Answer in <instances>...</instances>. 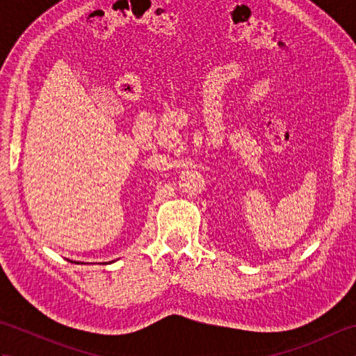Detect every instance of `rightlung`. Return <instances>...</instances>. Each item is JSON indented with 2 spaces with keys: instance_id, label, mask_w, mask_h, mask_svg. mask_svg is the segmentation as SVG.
I'll use <instances>...</instances> for the list:
<instances>
[{
  "instance_id": "obj_1",
  "label": "right lung",
  "mask_w": 356,
  "mask_h": 356,
  "mask_svg": "<svg viewBox=\"0 0 356 356\" xmlns=\"http://www.w3.org/2000/svg\"><path fill=\"white\" fill-rule=\"evenodd\" d=\"M69 261H72V260H69ZM72 263H76V261H72ZM78 264H79V261H78ZM81 264H84V263H81Z\"/></svg>"
}]
</instances>
